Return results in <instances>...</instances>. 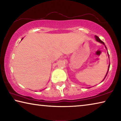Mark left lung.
Wrapping results in <instances>:
<instances>
[{"mask_svg":"<svg viewBox=\"0 0 121 121\" xmlns=\"http://www.w3.org/2000/svg\"><path fill=\"white\" fill-rule=\"evenodd\" d=\"M95 39H96V40L97 41H98V42H100V43H102V44H103L104 45H105V43H104L102 42V40H100V39L97 36H95ZM105 48H106V45H105ZM109 55V54H108ZM109 66H110V64H109V66H108V71H107V73H106V76H105V78H106V76H107V73H108V70H109Z\"/></svg>","mask_w":121,"mask_h":121,"instance_id":"8db88e82","label":"left lung"}]
</instances>
